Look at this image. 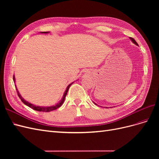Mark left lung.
I'll list each match as a JSON object with an SVG mask.
<instances>
[{"label":"left lung","mask_w":159,"mask_h":159,"mask_svg":"<svg viewBox=\"0 0 159 159\" xmlns=\"http://www.w3.org/2000/svg\"><path fill=\"white\" fill-rule=\"evenodd\" d=\"M129 38H130V39H131V41H132V42L134 43V44H135L136 45H138V44H137V42H136L135 40H134V39H133V38H131V37H130ZM93 103H94V102H93ZM94 104H95V105H97V104H96L95 103H94ZM106 108H107V107H106Z\"/></svg>","instance_id":"1"}]
</instances>
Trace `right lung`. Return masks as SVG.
<instances>
[{
  "instance_id": "add662e5",
  "label": "right lung",
  "mask_w": 159,
  "mask_h": 159,
  "mask_svg": "<svg viewBox=\"0 0 159 159\" xmlns=\"http://www.w3.org/2000/svg\"><path fill=\"white\" fill-rule=\"evenodd\" d=\"M48 32H41V33H44V34H47V33H48ZM13 80H14V81H15V78H14V75H13ZM73 83H74V82H72L71 84H70V85H68V87H67L66 90L65 91V92H64V93L63 98H62V99H61V100L60 101V102L59 103H57L56 105H53V106H50V107H40V106H36V105H33V104H32V103H29V102H26V100H25V99H24L22 98V96L20 95V93H19L18 91L17 90L16 88V89L17 90V93H18V97L20 98V99H21L22 102L24 103H25V105H26L27 106H28L29 107L33 109L34 110L38 111L49 112V111H53V110H55V109H57V108H59L61 106V105L63 104V103H64V102L65 98H66V95H67V93H68V89H69L70 87L71 86V85L72 84H73Z\"/></svg>"
}]
</instances>
